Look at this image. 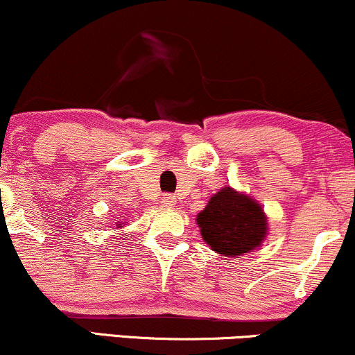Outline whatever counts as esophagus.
Segmentation results:
<instances>
[{
	"label": "esophagus",
	"mask_w": 355,
	"mask_h": 355,
	"mask_svg": "<svg viewBox=\"0 0 355 355\" xmlns=\"http://www.w3.org/2000/svg\"><path fill=\"white\" fill-rule=\"evenodd\" d=\"M161 204L164 207H173L174 204H176V196L164 194V196H162V199H161Z\"/></svg>",
	"instance_id": "1"
}]
</instances>
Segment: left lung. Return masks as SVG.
Wrapping results in <instances>:
<instances>
[{
  "mask_svg": "<svg viewBox=\"0 0 355 355\" xmlns=\"http://www.w3.org/2000/svg\"><path fill=\"white\" fill-rule=\"evenodd\" d=\"M198 224L212 251L231 257L256 249L268 232V220L259 204L231 187L212 196L206 209L198 214Z\"/></svg>",
  "mask_w": 355,
  "mask_h": 355,
  "instance_id": "8db88e82",
  "label": "left lung"
}]
</instances>
